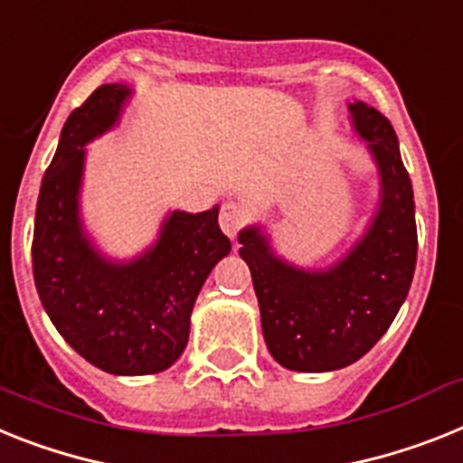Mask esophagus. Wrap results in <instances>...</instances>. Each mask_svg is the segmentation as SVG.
I'll return each instance as SVG.
<instances>
[{
	"label": "esophagus",
	"instance_id": "34e87169",
	"mask_svg": "<svg viewBox=\"0 0 463 463\" xmlns=\"http://www.w3.org/2000/svg\"><path fill=\"white\" fill-rule=\"evenodd\" d=\"M247 221H250V209L244 207L242 202H225L223 207H221L219 223L231 240L238 238V232L242 231V225Z\"/></svg>",
	"mask_w": 463,
	"mask_h": 463
}]
</instances>
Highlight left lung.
Wrapping results in <instances>:
<instances>
[{"label": "left lung", "instance_id": "left-lung-1", "mask_svg": "<svg viewBox=\"0 0 463 463\" xmlns=\"http://www.w3.org/2000/svg\"><path fill=\"white\" fill-rule=\"evenodd\" d=\"M348 110L382 174V204L363 240L327 270H301L278 259L259 228L240 232L263 339L287 370L332 372L360 360L391 327L414 278V193L393 124L363 100Z\"/></svg>", "mask_w": 463, "mask_h": 463}]
</instances>
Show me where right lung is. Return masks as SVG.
I'll use <instances>...</instances> for the list:
<instances>
[{"label": "right lung", "instance_id": "add662e5", "mask_svg": "<svg viewBox=\"0 0 463 463\" xmlns=\"http://www.w3.org/2000/svg\"><path fill=\"white\" fill-rule=\"evenodd\" d=\"M129 93L103 84L63 124L37 200L33 273L46 316L84 360L108 374L141 376L184 353L197 294L231 240L219 207L174 212L157 244L131 263L106 261L84 238L77 213L84 146L118 122Z\"/></svg>", "mask_w": 463, "mask_h": 463}]
</instances>
